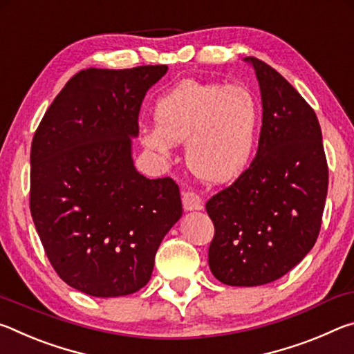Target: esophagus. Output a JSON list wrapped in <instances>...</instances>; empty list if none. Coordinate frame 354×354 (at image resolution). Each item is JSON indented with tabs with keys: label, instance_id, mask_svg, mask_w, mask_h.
<instances>
[{
	"label": "esophagus",
	"instance_id": "34e87169",
	"mask_svg": "<svg viewBox=\"0 0 354 354\" xmlns=\"http://www.w3.org/2000/svg\"><path fill=\"white\" fill-rule=\"evenodd\" d=\"M183 206L184 211H201L203 209V201L200 198V195H196L195 192H185L183 195Z\"/></svg>",
	"mask_w": 354,
	"mask_h": 354
}]
</instances>
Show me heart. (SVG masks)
<instances>
[{
    "label": "heart",
    "mask_w": 354,
    "mask_h": 354,
    "mask_svg": "<svg viewBox=\"0 0 354 354\" xmlns=\"http://www.w3.org/2000/svg\"><path fill=\"white\" fill-rule=\"evenodd\" d=\"M156 127L140 131L143 147L169 160L185 142V162L207 184L237 179L253 158L261 107L248 87L184 80L156 100Z\"/></svg>",
    "instance_id": "heart-1"
}]
</instances>
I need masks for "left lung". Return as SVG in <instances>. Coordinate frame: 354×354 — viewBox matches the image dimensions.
<instances>
[{"label":"left lung","instance_id":"obj_1","mask_svg":"<svg viewBox=\"0 0 354 354\" xmlns=\"http://www.w3.org/2000/svg\"><path fill=\"white\" fill-rule=\"evenodd\" d=\"M262 127L253 162L206 203L215 236L209 268L227 286L284 277L319 237L328 194L322 129L313 107L277 70L256 57Z\"/></svg>","mask_w":354,"mask_h":354}]
</instances>
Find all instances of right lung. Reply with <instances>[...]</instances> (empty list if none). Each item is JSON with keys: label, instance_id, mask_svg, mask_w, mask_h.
<instances>
[{"label": "right lung", "instance_id": "obj_1", "mask_svg": "<svg viewBox=\"0 0 354 354\" xmlns=\"http://www.w3.org/2000/svg\"><path fill=\"white\" fill-rule=\"evenodd\" d=\"M169 67L87 68L48 107L31 145V215L59 277L92 297H123L151 278L181 218L179 187L133 160L148 88Z\"/></svg>", "mask_w": 354, "mask_h": 354}]
</instances>
